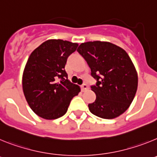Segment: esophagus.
<instances>
[{
  "mask_svg": "<svg viewBox=\"0 0 157 157\" xmlns=\"http://www.w3.org/2000/svg\"><path fill=\"white\" fill-rule=\"evenodd\" d=\"M81 88H82V90L86 91V90H88L89 87H88V86H87V84L84 83V84H82V85Z\"/></svg>",
  "mask_w": 157,
  "mask_h": 157,
  "instance_id": "obj_1",
  "label": "esophagus"
}]
</instances>
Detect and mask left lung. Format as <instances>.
<instances>
[{
    "instance_id": "obj_1",
    "label": "left lung",
    "mask_w": 157,
    "mask_h": 157,
    "mask_svg": "<svg viewBox=\"0 0 157 157\" xmlns=\"http://www.w3.org/2000/svg\"><path fill=\"white\" fill-rule=\"evenodd\" d=\"M77 51L90 67L97 80L91 90L96 100L89 104L91 113L102 119H114L125 112L138 89V74L124 49L107 41L82 43Z\"/></svg>"
}]
</instances>
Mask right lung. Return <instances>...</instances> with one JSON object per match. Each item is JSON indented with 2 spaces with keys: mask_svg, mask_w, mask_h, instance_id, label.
<instances>
[{
  "mask_svg": "<svg viewBox=\"0 0 157 157\" xmlns=\"http://www.w3.org/2000/svg\"><path fill=\"white\" fill-rule=\"evenodd\" d=\"M77 43L60 39L43 42L29 56L23 74V90L33 112L45 120L61 117L80 87L67 79V59Z\"/></svg>",
  "mask_w": 157,
  "mask_h": 157,
  "instance_id": "right-lung-1",
  "label": "right lung"
}]
</instances>
